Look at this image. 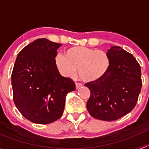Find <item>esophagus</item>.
I'll return each mask as SVG.
<instances>
[{
  "label": "esophagus",
  "instance_id": "esophagus-1",
  "mask_svg": "<svg viewBox=\"0 0 149 149\" xmlns=\"http://www.w3.org/2000/svg\"><path fill=\"white\" fill-rule=\"evenodd\" d=\"M81 86H82V84L79 83V82H76V88H80Z\"/></svg>",
  "mask_w": 149,
  "mask_h": 149
}]
</instances>
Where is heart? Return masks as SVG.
<instances>
[{
    "mask_svg": "<svg viewBox=\"0 0 149 149\" xmlns=\"http://www.w3.org/2000/svg\"><path fill=\"white\" fill-rule=\"evenodd\" d=\"M58 68L68 77H72L77 70L78 75L85 82H92L102 78L111 65L109 54L102 49L75 46L68 48L65 55L56 58Z\"/></svg>",
    "mask_w": 149,
    "mask_h": 149,
    "instance_id": "heart-1",
    "label": "heart"
}]
</instances>
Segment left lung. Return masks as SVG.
Returning <instances> with one entry per match:
<instances>
[{
  "mask_svg": "<svg viewBox=\"0 0 149 149\" xmlns=\"http://www.w3.org/2000/svg\"><path fill=\"white\" fill-rule=\"evenodd\" d=\"M107 53L111 60L107 73L85 84L91 92L86 107L93 118L113 121L136 105L142 87L141 69L133 55L120 47H112Z\"/></svg>",
  "mask_w": 149,
  "mask_h": 149,
  "instance_id": "obj_1",
  "label": "left lung"
}]
</instances>
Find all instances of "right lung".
<instances>
[{
    "label": "right lung",
    "mask_w": 149,
    "mask_h": 149,
    "mask_svg": "<svg viewBox=\"0 0 149 149\" xmlns=\"http://www.w3.org/2000/svg\"><path fill=\"white\" fill-rule=\"evenodd\" d=\"M61 45L37 39L18 54L11 73L13 100L20 113L32 123L48 124L63 115L66 94L74 81L60 74L55 58Z\"/></svg>",
    "instance_id": "1"
}]
</instances>
